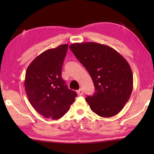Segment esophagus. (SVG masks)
Wrapping results in <instances>:
<instances>
[{"label": "esophagus", "instance_id": "1", "mask_svg": "<svg viewBox=\"0 0 154 154\" xmlns=\"http://www.w3.org/2000/svg\"><path fill=\"white\" fill-rule=\"evenodd\" d=\"M77 93H78V94H79V95H83V91L82 89H79V90L77 91Z\"/></svg>", "mask_w": 154, "mask_h": 154}]
</instances>
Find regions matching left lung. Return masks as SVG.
Here are the masks:
<instances>
[{"label":"left lung","mask_w":154,"mask_h":154,"mask_svg":"<svg viewBox=\"0 0 154 154\" xmlns=\"http://www.w3.org/2000/svg\"><path fill=\"white\" fill-rule=\"evenodd\" d=\"M69 48L90 74L95 88L86 101L100 116H115L128 101L133 89V74L122 55L96 42L71 44Z\"/></svg>","instance_id":"1"}]
</instances>
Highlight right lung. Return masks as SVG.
<instances>
[{
    "mask_svg": "<svg viewBox=\"0 0 154 154\" xmlns=\"http://www.w3.org/2000/svg\"><path fill=\"white\" fill-rule=\"evenodd\" d=\"M68 44L44 51L31 62L25 75L24 87L32 106L47 119L57 120L67 112L77 93L61 77Z\"/></svg>",
    "mask_w": 154,
    "mask_h": 154,
    "instance_id": "right-lung-1",
    "label": "right lung"
}]
</instances>
